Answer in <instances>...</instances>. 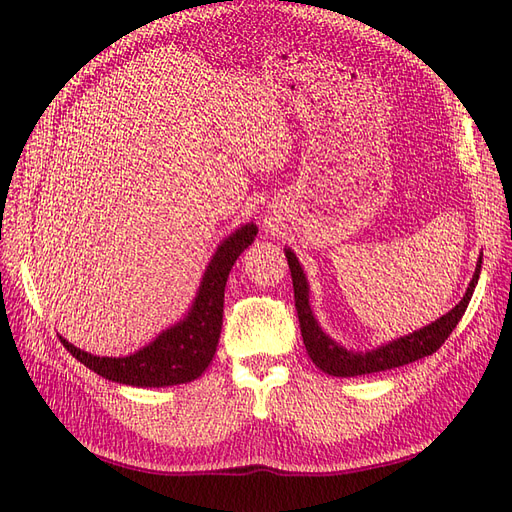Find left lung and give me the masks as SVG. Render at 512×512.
<instances>
[{"instance_id":"8db88e82","label":"left lung","mask_w":512,"mask_h":512,"mask_svg":"<svg viewBox=\"0 0 512 512\" xmlns=\"http://www.w3.org/2000/svg\"><path fill=\"white\" fill-rule=\"evenodd\" d=\"M286 258H288V267H290V275H292L294 305H297L305 350L309 354V359L316 363V367H320L324 374L337 376V378L376 374V371H386V369L408 365L412 361H418V359H423V356H429L436 352L446 342V337L453 333L461 316L466 314V307L472 299V292L478 282L480 265H483V258H478V265H476L472 282L466 290V297H463L451 309V312L442 316L440 320L431 322L429 327H425L421 331H414L412 335L399 337V339H395V342L380 346L371 352H352V350L337 346L331 337L322 333L318 322L312 316V309H309L307 280H305L299 260L290 250H286Z\"/></svg>"}]
</instances>
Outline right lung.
Returning a JSON list of instances; mask_svg holds the SVG:
<instances>
[{"label":"right lung","instance_id":"right-lung-1","mask_svg":"<svg viewBox=\"0 0 512 512\" xmlns=\"http://www.w3.org/2000/svg\"><path fill=\"white\" fill-rule=\"evenodd\" d=\"M256 232L258 228L254 224L232 232L209 262L190 314L143 350L113 359V356H94L74 348L64 337H59L61 344L85 367L119 384L173 386L196 380L218 350L228 273L245 247L252 245Z\"/></svg>","mask_w":512,"mask_h":512}]
</instances>
